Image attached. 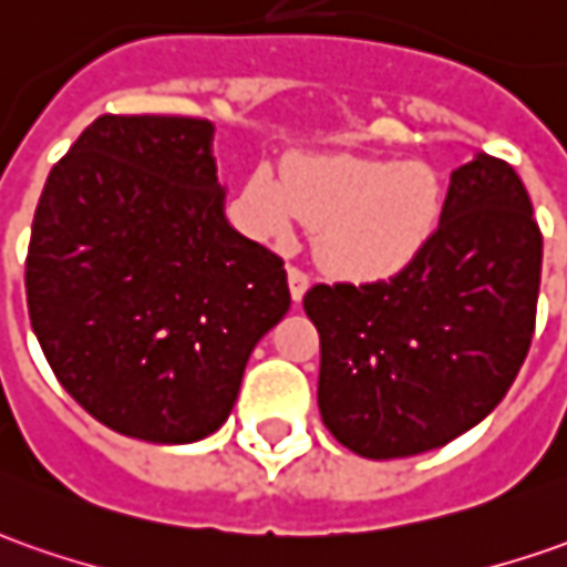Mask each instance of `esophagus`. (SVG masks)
Returning <instances> with one entry per match:
<instances>
[{
  "label": "esophagus",
  "instance_id": "esophagus-1",
  "mask_svg": "<svg viewBox=\"0 0 567 567\" xmlns=\"http://www.w3.org/2000/svg\"><path fill=\"white\" fill-rule=\"evenodd\" d=\"M288 288H291V298L300 300L307 295V288H310V276L300 267H288Z\"/></svg>",
  "mask_w": 567,
  "mask_h": 567
}]
</instances>
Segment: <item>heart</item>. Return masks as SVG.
Masks as SVG:
<instances>
[{"mask_svg": "<svg viewBox=\"0 0 567 567\" xmlns=\"http://www.w3.org/2000/svg\"><path fill=\"white\" fill-rule=\"evenodd\" d=\"M254 233L282 241L298 219L316 226L326 267L350 279H391L429 248L444 214L437 173L419 161L360 154H300L257 167L245 186Z\"/></svg>", "mask_w": 567, "mask_h": 567, "instance_id": "obj_1", "label": "heart"}]
</instances>
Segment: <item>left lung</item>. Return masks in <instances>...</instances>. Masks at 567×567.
<instances>
[{"label": "left lung", "instance_id": "1", "mask_svg": "<svg viewBox=\"0 0 567 567\" xmlns=\"http://www.w3.org/2000/svg\"><path fill=\"white\" fill-rule=\"evenodd\" d=\"M543 235L525 183L475 154L450 176L441 226L413 267L365 285H313L319 413L365 460L450 444L506 396L525 363Z\"/></svg>", "mask_w": 567, "mask_h": 567}]
</instances>
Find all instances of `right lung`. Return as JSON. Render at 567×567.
<instances>
[{
    "label": "right lung",
    "instance_id": "obj_1",
    "mask_svg": "<svg viewBox=\"0 0 567 567\" xmlns=\"http://www.w3.org/2000/svg\"><path fill=\"white\" fill-rule=\"evenodd\" d=\"M210 142L204 117L102 114L52 167L30 233L27 310L55 379L148 444L214 434L291 307L282 257L223 214Z\"/></svg>",
    "mask_w": 567,
    "mask_h": 567
}]
</instances>
